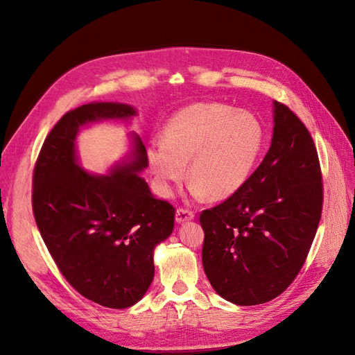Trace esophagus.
I'll return each instance as SVG.
<instances>
[{
  "instance_id": "34e87169",
  "label": "esophagus",
  "mask_w": 355,
  "mask_h": 355,
  "mask_svg": "<svg viewBox=\"0 0 355 355\" xmlns=\"http://www.w3.org/2000/svg\"><path fill=\"white\" fill-rule=\"evenodd\" d=\"M195 216L193 210H189L186 207H178L177 209V214H175V221L177 223H184V221H189Z\"/></svg>"
}]
</instances>
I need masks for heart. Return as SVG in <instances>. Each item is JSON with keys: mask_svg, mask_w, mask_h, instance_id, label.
<instances>
[{"mask_svg": "<svg viewBox=\"0 0 355 355\" xmlns=\"http://www.w3.org/2000/svg\"><path fill=\"white\" fill-rule=\"evenodd\" d=\"M266 130L253 112L220 102L193 103L164 126L163 143L150 146L148 163L162 195L187 175L192 193L225 200L243 189L259 162Z\"/></svg>", "mask_w": 355, "mask_h": 355, "instance_id": "heart-1", "label": "heart"}]
</instances>
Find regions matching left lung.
<instances>
[{"label":"left lung","mask_w":355,"mask_h":355,"mask_svg":"<svg viewBox=\"0 0 355 355\" xmlns=\"http://www.w3.org/2000/svg\"><path fill=\"white\" fill-rule=\"evenodd\" d=\"M323 183L318 149L294 112L275 102L271 146L243 189L202 210V267L221 297L259 305L299 275L319 227Z\"/></svg>","instance_id":"1"}]
</instances>
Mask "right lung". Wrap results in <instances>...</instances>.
I'll list each match as a JSON object with an SVG mask.
<instances>
[{
    "label": "right lung",
    "mask_w": 355,
    "mask_h": 355,
    "mask_svg": "<svg viewBox=\"0 0 355 355\" xmlns=\"http://www.w3.org/2000/svg\"><path fill=\"white\" fill-rule=\"evenodd\" d=\"M134 114L130 105L108 102L65 112L33 169V215L53 261L79 294L116 310L139 302L149 288L154 247L172 233L175 209L137 175L148 166L139 139L134 160L103 177L79 168L74 139L88 122Z\"/></svg>",
    "instance_id": "right-lung-1"
}]
</instances>
